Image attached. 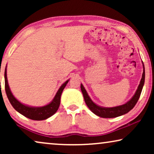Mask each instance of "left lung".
I'll return each mask as SVG.
<instances>
[{
	"instance_id": "1",
	"label": "left lung",
	"mask_w": 154,
	"mask_h": 154,
	"mask_svg": "<svg viewBox=\"0 0 154 154\" xmlns=\"http://www.w3.org/2000/svg\"><path fill=\"white\" fill-rule=\"evenodd\" d=\"M143 69H143L142 79H141L140 85H139L137 90H136L134 96L127 103H125V104L123 105H121V106L114 107H102L98 106L95 103L92 102L89 95H88L85 88L83 87V85L82 84H81V89L82 93L83 94L84 100H85L88 108L90 109V111L92 113H94V114L102 118H109V119L121 116L125 114V113L129 112L131 109L134 108V106H135L139 98L140 97L141 92H142L143 86H144L145 80V71L144 64H143Z\"/></svg>"
}]
</instances>
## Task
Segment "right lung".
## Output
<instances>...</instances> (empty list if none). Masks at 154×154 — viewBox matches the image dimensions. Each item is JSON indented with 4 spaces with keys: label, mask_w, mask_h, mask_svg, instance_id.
<instances>
[{
    "label": "right lung",
    "mask_w": 154,
    "mask_h": 154,
    "mask_svg": "<svg viewBox=\"0 0 154 154\" xmlns=\"http://www.w3.org/2000/svg\"><path fill=\"white\" fill-rule=\"evenodd\" d=\"M7 68V66H6ZM5 68V92L7 94V97L9 100L10 104L13 106V108L15 109L19 113L24 116L25 117L30 119L31 120H35V121H43L45 120L52 116V115L54 114L58 110L59 106L60 104V99L61 94H62L63 90L66 87V84L68 83L69 80L63 83L62 86L58 90L55 96L51 102L45 106H39V107H34V106H29L23 104L22 103L17 100L14 97L13 94L10 91L9 85H8V79H7V69Z\"/></svg>",
    "instance_id": "obj_1"
}]
</instances>
